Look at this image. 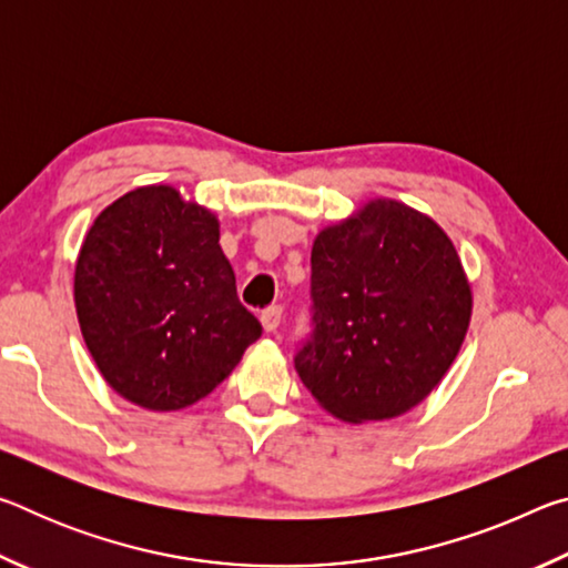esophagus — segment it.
I'll list each match as a JSON object with an SVG mask.
<instances>
[{"label": "esophagus", "mask_w": 568, "mask_h": 568, "mask_svg": "<svg viewBox=\"0 0 568 568\" xmlns=\"http://www.w3.org/2000/svg\"><path fill=\"white\" fill-rule=\"evenodd\" d=\"M281 321H283V307L281 305H271L261 313V323H263L265 333H275L277 325H281Z\"/></svg>", "instance_id": "obj_1"}]
</instances>
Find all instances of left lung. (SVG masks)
Returning a JSON list of instances; mask_svg holds the SVG:
<instances>
[{"mask_svg":"<svg viewBox=\"0 0 568 568\" xmlns=\"http://www.w3.org/2000/svg\"><path fill=\"white\" fill-rule=\"evenodd\" d=\"M313 335L295 371L345 423L398 418L434 390L468 333L474 293L434 217L373 197L311 253Z\"/></svg>","mask_w":568,"mask_h":568,"instance_id":"left-lung-1","label":"left lung"}]
</instances>
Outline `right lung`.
Masks as SVG:
<instances>
[{"instance_id":"obj_1","label":"right lung","mask_w":568,"mask_h":568,"mask_svg":"<svg viewBox=\"0 0 568 568\" xmlns=\"http://www.w3.org/2000/svg\"><path fill=\"white\" fill-rule=\"evenodd\" d=\"M74 307L110 388L160 413L213 393L263 333L237 301L217 215L172 185L134 187L94 217Z\"/></svg>"}]
</instances>
